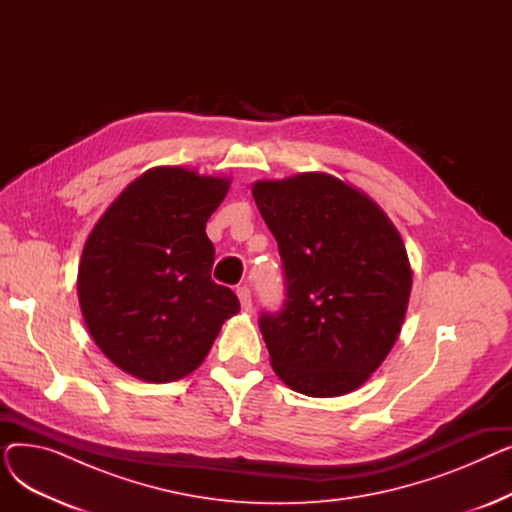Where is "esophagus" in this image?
<instances>
[{
    "label": "esophagus",
    "mask_w": 512,
    "mask_h": 512,
    "mask_svg": "<svg viewBox=\"0 0 512 512\" xmlns=\"http://www.w3.org/2000/svg\"><path fill=\"white\" fill-rule=\"evenodd\" d=\"M236 294H238V301H240V307H242V311H245V313H253L251 290H249L247 286H240V288L236 290Z\"/></svg>",
    "instance_id": "esophagus-1"
}]
</instances>
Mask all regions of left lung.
<instances>
[{"instance_id": "left-lung-1", "label": "left lung", "mask_w": 512, "mask_h": 512, "mask_svg": "<svg viewBox=\"0 0 512 512\" xmlns=\"http://www.w3.org/2000/svg\"><path fill=\"white\" fill-rule=\"evenodd\" d=\"M253 197L278 240L286 301L259 330L278 378L315 398L357 390L392 351L413 272L382 207L330 174L259 180Z\"/></svg>"}]
</instances>
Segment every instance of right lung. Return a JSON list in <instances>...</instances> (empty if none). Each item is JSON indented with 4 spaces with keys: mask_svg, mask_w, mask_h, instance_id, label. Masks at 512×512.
<instances>
[{
    "mask_svg": "<svg viewBox=\"0 0 512 512\" xmlns=\"http://www.w3.org/2000/svg\"><path fill=\"white\" fill-rule=\"evenodd\" d=\"M230 178L159 166L130 182L91 230L78 303L101 353L124 373L164 384L207 357L236 294L211 280L205 234Z\"/></svg>",
    "mask_w": 512,
    "mask_h": 512,
    "instance_id": "obj_1",
    "label": "right lung"
}]
</instances>
